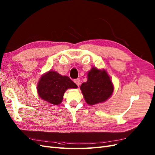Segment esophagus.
Instances as JSON below:
<instances>
[{"label":"esophagus","mask_w":155,"mask_h":155,"mask_svg":"<svg viewBox=\"0 0 155 155\" xmlns=\"http://www.w3.org/2000/svg\"><path fill=\"white\" fill-rule=\"evenodd\" d=\"M74 83H76L78 87L80 85V84H81V82H80V80H79V79H75Z\"/></svg>","instance_id":"esophagus-1"}]
</instances>
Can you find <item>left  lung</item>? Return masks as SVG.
Segmentation results:
<instances>
[{"label":"left lung","mask_w":155,"mask_h":155,"mask_svg":"<svg viewBox=\"0 0 155 155\" xmlns=\"http://www.w3.org/2000/svg\"><path fill=\"white\" fill-rule=\"evenodd\" d=\"M114 85L105 69L92 67L87 73V81L80 89L87 104L94 105L106 101L114 92Z\"/></svg>","instance_id":"left-lung-1"}]
</instances>
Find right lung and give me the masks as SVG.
<instances>
[{"label":"right lung","mask_w":155,"mask_h":155,"mask_svg":"<svg viewBox=\"0 0 155 155\" xmlns=\"http://www.w3.org/2000/svg\"><path fill=\"white\" fill-rule=\"evenodd\" d=\"M77 88L76 83L69 77L62 76L54 70H49L41 77L37 83V91L42 100L58 105L62 102L67 89Z\"/></svg>","instance_id":"right-lung-1"}]
</instances>
